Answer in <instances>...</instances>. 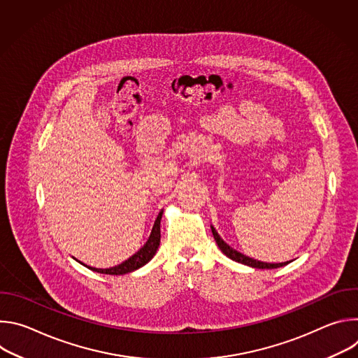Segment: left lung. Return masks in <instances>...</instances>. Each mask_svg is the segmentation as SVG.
Masks as SVG:
<instances>
[{"label": "left lung", "instance_id": "obj_1", "mask_svg": "<svg viewBox=\"0 0 358 358\" xmlns=\"http://www.w3.org/2000/svg\"><path fill=\"white\" fill-rule=\"evenodd\" d=\"M211 231H213V235H214V239L217 242V245L220 246V249L222 250L224 255H227V257L235 262H239L242 265H246V266H250V268H257V269H275V268H280V266H285L287 265L289 262H282V264H268V262H262V261H257V259H252L249 257H246V255L238 252L236 249L231 248L217 232V229L211 225Z\"/></svg>", "mask_w": 358, "mask_h": 358}]
</instances>
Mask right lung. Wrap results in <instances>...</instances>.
<instances>
[{
	"label": "right lung",
	"mask_w": 358,
	"mask_h": 358,
	"mask_svg": "<svg viewBox=\"0 0 358 358\" xmlns=\"http://www.w3.org/2000/svg\"><path fill=\"white\" fill-rule=\"evenodd\" d=\"M162 217H163V211L159 213L157 220H156L155 225H152V229H151V234H150L147 242L134 255H131V257L127 261L122 262L117 266L109 268V269H97V268H92V266H87V268L90 271H93V272H97V273L126 275V273L134 272V271L140 269L141 266H144L147 262H150L152 259V257H155L159 246H160V222H162Z\"/></svg>",
	"instance_id": "1"
}]
</instances>
